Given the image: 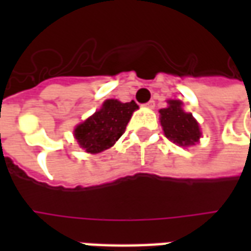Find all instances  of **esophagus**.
<instances>
[{"label":"esophagus","instance_id":"esophagus-1","mask_svg":"<svg viewBox=\"0 0 251 251\" xmlns=\"http://www.w3.org/2000/svg\"><path fill=\"white\" fill-rule=\"evenodd\" d=\"M145 106H147V107H149V109H153V107L156 106V102H154V100H149L148 103H145Z\"/></svg>","mask_w":251,"mask_h":251}]
</instances>
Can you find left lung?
I'll return each mask as SVG.
<instances>
[{"label": "left lung", "mask_w": 251, "mask_h": 251, "mask_svg": "<svg viewBox=\"0 0 251 251\" xmlns=\"http://www.w3.org/2000/svg\"><path fill=\"white\" fill-rule=\"evenodd\" d=\"M168 103L167 109L160 110V121L165 136L181 147L194 145L200 138V129L196 120L191 113H185L181 109L180 100H169Z\"/></svg>", "instance_id": "1"}]
</instances>
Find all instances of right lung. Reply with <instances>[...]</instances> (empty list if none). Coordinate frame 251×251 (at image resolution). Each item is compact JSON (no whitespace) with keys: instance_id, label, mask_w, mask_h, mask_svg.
<instances>
[{"instance_id":"right-lung-1","label":"right lung","mask_w":251,"mask_h":251,"mask_svg":"<svg viewBox=\"0 0 251 251\" xmlns=\"http://www.w3.org/2000/svg\"><path fill=\"white\" fill-rule=\"evenodd\" d=\"M137 109L134 100L122 103L117 99H107L102 109L75 129V138L88 153L109 149L125 133L126 125Z\"/></svg>"}]
</instances>
